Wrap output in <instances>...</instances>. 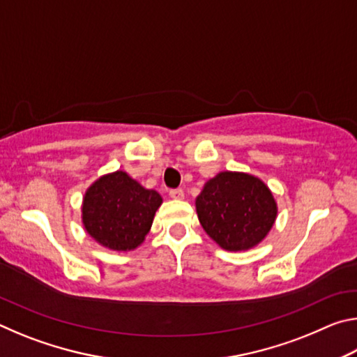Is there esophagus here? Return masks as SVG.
<instances>
[{
	"mask_svg": "<svg viewBox=\"0 0 357 357\" xmlns=\"http://www.w3.org/2000/svg\"><path fill=\"white\" fill-rule=\"evenodd\" d=\"M170 197L173 198V200H183L184 190L183 189H173V190H170Z\"/></svg>",
	"mask_w": 357,
	"mask_h": 357,
	"instance_id": "obj_1",
	"label": "esophagus"
}]
</instances>
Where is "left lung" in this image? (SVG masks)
Returning <instances> with one entry per match:
<instances>
[{"label":"left lung","instance_id":"obj_1","mask_svg":"<svg viewBox=\"0 0 357 357\" xmlns=\"http://www.w3.org/2000/svg\"><path fill=\"white\" fill-rule=\"evenodd\" d=\"M195 208L204 231L228 252L257 247L277 219L273 192L243 172H220L203 185Z\"/></svg>","mask_w":357,"mask_h":357}]
</instances>
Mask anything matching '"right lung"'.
Instances as JSON below:
<instances>
[{
	"label": "right lung",
	"mask_w": 357,
	"mask_h": 357,
	"mask_svg": "<svg viewBox=\"0 0 357 357\" xmlns=\"http://www.w3.org/2000/svg\"><path fill=\"white\" fill-rule=\"evenodd\" d=\"M160 204L159 193L118 170L96 179L84 192L82 223L105 249L130 252L143 244Z\"/></svg>",
	"instance_id": "1"
}]
</instances>
